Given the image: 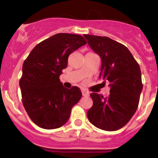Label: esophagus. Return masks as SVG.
<instances>
[{
	"label": "esophagus",
	"mask_w": 158,
	"mask_h": 158,
	"mask_svg": "<svg viewBox=\"0 0 158 158\" xmlns=\"http://www.w3.org/2000/svg\"><path fill=\"white\" fill-rule=\"evenodd\" d=\"M81 94H82V96H84V97H88L90 94L89 92L86 91V90H81Z\"/></svg>",
	"instance_id": "34e87169"
}]
</instances>
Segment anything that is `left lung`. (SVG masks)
Masks as SVG:
<instances>
[{
    "label": "left lung",
    "instance_id": "1",
    "mask_svg": "<svg viewBox=\"0 0 158 158\" xmlns=\"http://www.w3.org/2000/svg\"><path fill=\"white\" fill-rule=\"evenodd\" d=\"M84 36L100 56L99 78L109 81L110 88L108 97L90 94L94 103L87 116L97 128L117 131L126 126L138 107L143 89L140 68L125 45L106 36Z\"/></svg>",
    "mask_w": 158,
    "mask_h": 158
}]
</instances>
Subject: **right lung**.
Segmentation results:
<instances>
[{"label":"right lung","mask_w":158,"mask_h":158,"mask_svg":"<svg viewBox=\"0 0 158 158\" xmlns=\"http://www.w3.org/2000/svg\"><path fill=\"white\" fill-rule=\"evenodd\" d=\"M86 44L80 35L58 33L38 44L25 59L19 81L22 102L38 126L55 129L68 122L81 92L77 86L64 88L59 76L69 55Z\"/></svg>","instance_id":"add662e5"}]
</instances>
